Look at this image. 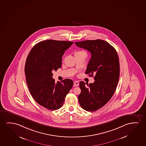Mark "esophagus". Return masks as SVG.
<instances>
[{"mask_svg":"<svg viewBox=\"0 0 146 146\" xmlns=\"http://www.w3.org/2000/svg\"><path fill=\"white\" fill-rule=\"evenodd\" d=\"M74 84L75 86H79V82H78V81L75 80V81L74 82Z\"/></svg>","mask_w":146,"mask_h":146,"instance_id":"obj_1","label":"esophagus"}]
</instances>
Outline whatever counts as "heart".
I'll return each instance as SVG.
<instances>
[{"mask_svg": "<svg viewBox=\"0 0 146 146\" xmlns=\"http://www.w3.org/2000/svg\"><path fill=\"white\" fill-rule=\"evenodd\" d=\"M81 51H76V52H81Z\"/></svg>", "mask_w": 146, "mask_h": 146, "instance_id": "1", "label": "heart"}]
</instances>
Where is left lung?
Instances as JSON below:
<instances>
[{
  "label": "left lung",
  "mask_w": 146,
  "mask_h": 146,
  "mask_svg": "<svg viewBox=\"0 0 146 146\" xmlns=\"http://www.w3.org/2000/svg\"><path fill=\"white\" fill-rule=\"evenodd\" d=\"M75 44L90 52L86 74H95V82L86 84L88 87L84 82H80L78 102L86 111H97L111 100L115 92L119 76L118 55L115 48L103 40H86Z\"/></svg>",
  "instance_id": "1"
}]
</instances>
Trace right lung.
<instances>
[{"label":"right lung","instance_id":"1","mask_svg":"<svg viewBox=\"0 0 146 146\" xmlns=\"http://www.w3.org/2000/svg\"><path fill=\"white\" fill-rule=\"evenodd\" d=\"M73 42L46 40L31 49L25 65V74L29 92L39 105L49 110L60 109L66 96L73 86V81L66 78L57 82L52 70L62 66V56Z\"/></svg>","mask_w":146,"mask_h":146}]
</instances>
